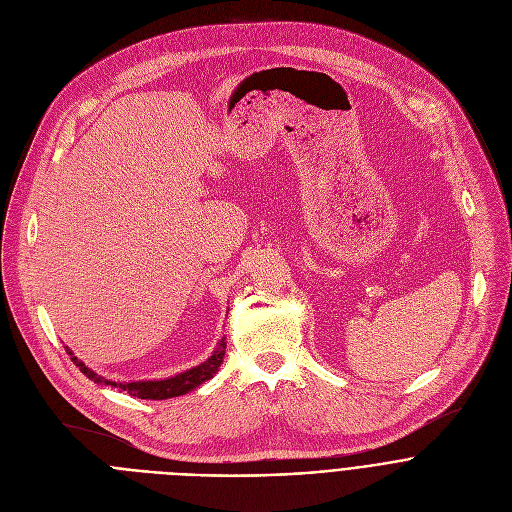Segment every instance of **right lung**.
<instances>
[{"mask_svg":"<svg viewBox=\"0 0 512 512\" xmlns=\"http://www.w3.org/2000/svg\"><path fill=\"white\" fill-rule=\"evenodd\" d=\"M225 348H227V342L221 340L214 350V354L204 360L200 367H194L186 373H180L172 379H164V381H139V383H113V381H107V379H101L97 377L89 367H85V362H81L77 356H72V352L66 348V352L70 354V360L77 364V367L81 369L83 375H87L91 381L99 383V385H111V387H117L119 391H127L129 395L133 397H139V399H172V397H178V395H184L192 389H196L200 383L208 381L216 371L218 367L223 364V356H225Z\"/></svg>","mask_w":512,"mask_h":512,"instance_id":"right-lung-1","label":"right lung"}]
</instances>
